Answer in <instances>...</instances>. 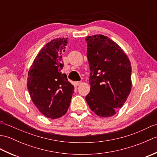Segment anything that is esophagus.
<instances>
[{"label": "esophagus", "instance_id": "obj_1", "mask_svg": "<svg viewBox=\"0 0 157 157\" xmlns=\"http://www.w3.org/2000/svg\"><path fill=\"white\" fill-rule=\"evenodd\" d=\"M81 82H75V85L76 86H79L81 84Z\"/></svg>", "mask_w": 157, "mask_h": 157}]
</instances>
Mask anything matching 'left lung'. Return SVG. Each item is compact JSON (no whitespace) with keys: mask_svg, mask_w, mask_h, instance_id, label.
<instances>
[{"mask_svg":"<svg viewBox=\"0 0 157 157\" xmlns=\"http://www.w3.org/2000/svg\"><path fill=\"white\" fill-rule=\"evenodd\" d=\"M90 91L86 101L96 115L109 117L124 105L132 90V65L120 46L107 36H87Z\"/></svg>","mask_w":157,"mask_h":157,"instance_id":"8db88e82","label":"left lung"}]
</instances>
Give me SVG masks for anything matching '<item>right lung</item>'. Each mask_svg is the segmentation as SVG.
<instances>
[{"instance_id": "1", "label": "right lung", "mask_w": 157, "mask_h": 157, "mask_svg": "<svg viewBox=\"0 0 157 157\" xmlns=\"http://www.w3.org/2000/svg\"><path fill=\"white\" fill-rule=\"evenodd\" d=\"M67 43V38H59L46 44L28 74V89L32 102L43 115L52 119L65 114L74 92V86L61 71L62 54Z\"/></svg>"}]
</instances>
